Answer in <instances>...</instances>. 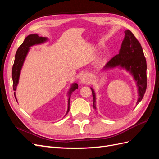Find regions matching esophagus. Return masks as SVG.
Wrapping results in <instances>:
<instances>
[{
	"instance_id": "34e87169",
	"label": "esophagus",
	"mask_w": 159,
	"mask_h": 159,
	"mask_svg": "<svg viewBox=\"0 0 159 159\" xmlns=\"http://www.w3.org/2000/svg\"><path fill=\"white\" fill-rule=\"evenodd\" d=\"M89 80H90L89 74H86L82 76V78H81V82L84 84H87L89 81Z\"/></svg>"
}]
</instances>
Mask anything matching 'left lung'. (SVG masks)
I'll list each match as a JSON object with an SVG mask.
<instances>
[{
  "mask_svg": "<svg viewBox=\"0 0 159 159\" xmlns=\"http://www.w3.org/2000/svg\"><path fill=\"white\" fill-rule=\"evenodd\" d=\"M119 53L113 57L104 66V69L113 68L120 66L131 73L138 87L139 97L137 104L142 100L147 89V62L143 48L138 40L129 30L125 31ZM92 91L93 108L95 109V95Z\"/></svg>",
  "mask_w": 159,
  "mask_h": 159,
  "instance_id": "8db88e82",
  "label": "left lung"
}]
</instances>
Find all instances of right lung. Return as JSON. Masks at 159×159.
Returning a JSON list of instances; mask_svg holds the SVG:
<instances>
[{
    "mask_svg": "<svg viewBox=\"0 0 159 159\" xmlns=\"http://www.w3.org/2000/svg\"><path fill=\"white\" fill-rule=\"evenodd\" d=\"M47 40V38L42 36H38V34H30L28 35L24 40L22 44L19 46L18 48L16 55H15V59H14V62L12 66V84H13V90L16 91V86L18 83L19 76H20V70L22 67L24 61L26 57L28 54V52L29 50V48L33 45L35 44H39L42 43L44 42ZM78 88V84H74L71 85V87L69 91V99H68V111L66 113V115L68 114L70 111V95L71 92ZM14 96H15V92ZM15 99L16 100V98L15 96Z\"/></svg>",
    "mask_w": 159,
    "mask_h": 159,
    "instance_id": "obj_1",
    "label": "right lung"
}]
</instances>
